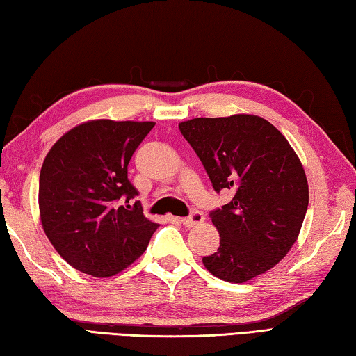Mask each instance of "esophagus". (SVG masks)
<instances>
[{
    "label": "esophagus",
    "instance_id": "1",
    "mask_svg": "<svg viewBox=\"0 0 356 356\" xmlns=\"http://www.w3.org/2000/svg\"><path fill=\"white\" fill-rule=\"evenodd\" d=\"M204 221V213L200 212V210H193L191 215L185 216V218H182V225L185 227H191V226H196V225H201V222Z\"/></svg>",
    "mask_w": 356,
    "mask_h": 356
}]
</instances>
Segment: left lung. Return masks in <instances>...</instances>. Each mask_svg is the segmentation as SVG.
<instances>
[{
  "label": "left lung",
  "mask_w": 356,
  "mask_h": 356,
  "mask_svg": "<svg viewBox=\"0 0 356 356\" xmlns=\"http://www.w3.org/2000/svg\"><path fill=\"white\" fill-rule=\"evenodd\" d=\"M213 190L234 197L210 212L220 248L202 257L216 278L245 282L273 268L297 240L309 202L301 161L281 131L252 114L179 124Z\"/></svg>",
  "instance_id": "8db88e82"
}]
</instances>
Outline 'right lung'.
I'll return each instance as SVG.
<instances>
[{
	"mask_svg": "<svg viewBox=\"0 0 356 356\" xmlns=\"http://www.w3.org/2000/svg\"><path fill=\"white\" fill-rule=\"evenodd\" d=\"M154 122L76 125L47 154L39 177L42 227L65 262L106 278L146 251L156 222L143 213L127 166Z\"/></svg>",
	"mask_w": 356,
	"mask_h": 356,
	"instance_id": "1",
	"label": "right lung"
}]
</instances>
